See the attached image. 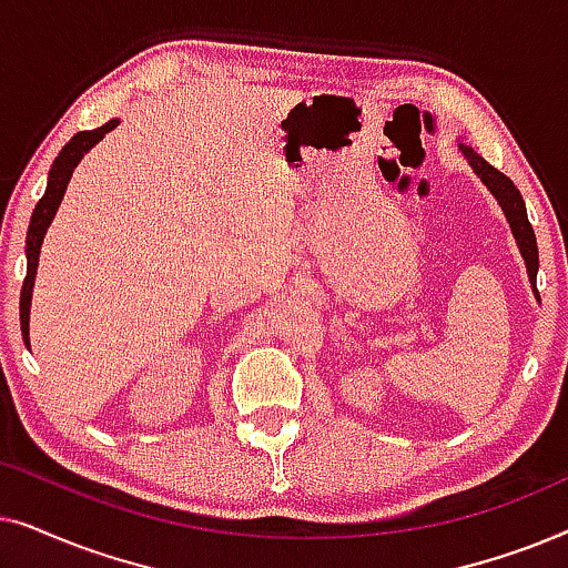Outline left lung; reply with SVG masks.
<instances>
[{
  "instance_id": "left-lung-1",
  "label": "left lung",
  "mask_w": 568,
  "mask_h": 568,
  "mask_svg": "<svg viewBox=\"0 0 568 568\" xmlns=\"http://www.w3.org/2000/svg\"><path fill=\"white\" fill-rule=\"evenodd\" d=\"M460 152L468 158L473 173H476L480 181L486 183V189L494 193V199L499 201L501 212L507 214V222L511 227V235L517 240V247L519 253H523L525 258V266H527V276H530V284H532V292L535 297L540 300L538 290H535V276H538V243H535V232H532V224L527 220V209H525V201H523V193L517 191V185L509 181L507 175L499 173L494 165H488V162L480 158L470 150L468 144H460Z\"/></svg>"
}]
</instances>
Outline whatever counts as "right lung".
Returning <instances> with one entry per match:
<instances>
[{"mask_svg": "<svg viewBox=\"0 0 568 568\" xmlns=\"http://www.w3.org/2000/svg\"><path fill=\"white\" fill-rule=\"evenodd\" d=\"M119 119H111L108 123H103L100 129L92 131H80L74 134L69 142L64 144V150L59 152V158L53 160V165L49 170V183H45V193L38 201L33 209V216H30L28 224V237H26V258H28V274L26 282H22V292H20V325H22V338L30 348V300H33V284H36V271H38V255H41V245L45 237V230L57 216V209L64 199L67 183L72 178L74 168L80 165V160L84 158V152H90L100 139H103L108 131H113L119 126Z\"/></svg>", "mask_w": 568, "mask_h": 568, "instance_id": "right-lung-1", "label": "right lung"}]
</instances>
